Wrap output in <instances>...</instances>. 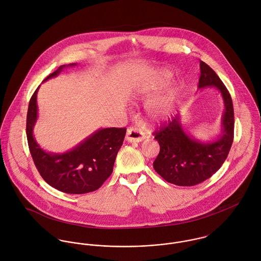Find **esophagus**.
<instances>
[{"mask_svg":"<svg viewBox=\"0 0 261 261\" xmlns=\"http://www.w3.org/2000/svg\"><path fill=\"white\" fill-rule=\"evenodd\" d=\"M125 139L128 143H140V142L145 140V135L140 129L135 128V127H130L126 132Z\"/></svg>","mask_w":261,"mask_h":261,"instance_id":"obj_1","label":"esophagus"}]
</instances>
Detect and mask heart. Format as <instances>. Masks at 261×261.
Returning <instances> with one entry per match:
<instances>
[{
    "instance_id": "b5f03b06",
    "label": "heart",
    "mask_w": 261,
    "mask_h": 261,
    "mask_svg": "<svg viewBox=\"0 0 261 261\" xmlns=\"http://www.w3.org/2000/svg\"><path fill=\"white\" fill-rule=\"evenodd\" d=\"M178 95H179V88L171 89L170 91H168L167 94L149 103V113L156 119L164 117L168 112H170Z\"/></svg>"
}]
</instances>
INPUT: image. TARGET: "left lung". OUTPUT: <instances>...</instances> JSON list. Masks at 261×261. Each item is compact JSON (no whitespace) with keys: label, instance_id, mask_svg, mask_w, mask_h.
<instances>
[{"label":"left lung","instance_id":"8db88e82","mask_svg":"<svg viewBox=\"0 0 261 261\" xmlns=\"http://www.w3.org/2000/svg\"><path fill=\"white\" fill-rule=\"evenodd\" d=\"M200 72L198 89L214 87L222 96L221 133L214 140L199 141L185 129L180 114L154 133L160 152L153 162V169L167 182L177 186H194L209 179L223 165L233 143L231 96L218 75L203 61H200Z\"/></svg>","mask_w":261,"mask_h":261}]
</instances>
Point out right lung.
<instances>
[{"label": "right lung", "mask_w": 261, "mask_h": 261, "mask_svg": "<svg viewBox=\"0 0 261 261\" xmlns=\"http://www.w3.org/2000/svg\"><path fill=\"white\" fill-rule=\"evenodd\" d=\"M75 65H61L44 81ZM39 87L29 102L26 130L30 152L41 177L50 186L67 194H85L97 190L112 175L116 154L124 140L125 127L99 128L65 152L46 151L34 137Z\"/></svg>", "instance_id": "add662e5"}]
</instances>
